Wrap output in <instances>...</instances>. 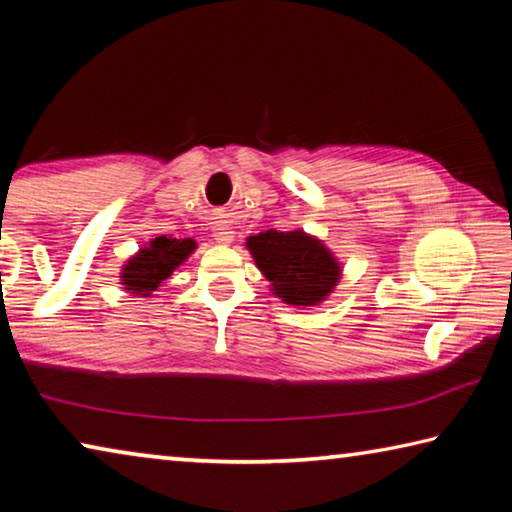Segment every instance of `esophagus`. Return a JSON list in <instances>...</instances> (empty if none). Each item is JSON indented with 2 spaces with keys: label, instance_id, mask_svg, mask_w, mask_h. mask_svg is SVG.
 I'll list each match as a JSON object with an SVG mask.
<instances>
[{
  "label": "esophagus",
  "instance_id": "obj_1",
  "mask_svg": "<svg viewBox=\"0 0 512 512\" xmlns=\"http://www.w3.org/2000/svg\"><path fill=\"white\" fill-rule=\"evenodd\" d=\"M214 239L219 241V244H230V241L235 239V230H232L228 223L214 225Z\"/></svg>",
  "mask_w": 512,
  "mask_h": 512
}]
</instances>
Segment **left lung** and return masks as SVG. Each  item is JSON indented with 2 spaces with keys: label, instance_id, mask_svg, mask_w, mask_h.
<instances>
[{
  "label": "left lung",
  "instance_id": "8db88e82",
  "mask_svg": "<svg viewBox=\"0 0 512 512\" xmlns=\"http://www.w3.org/2000/svg\"><path fill=\"white\" fill-rule=\"evenodd\" d=\"M259 271L289 305H316L339 280V264L305 232L266 230L248 239Z\"/></svg>",
  "mask_w": 512,
  "mask_h": 512
}]
</instances>
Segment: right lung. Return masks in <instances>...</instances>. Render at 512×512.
Returning <instances> with one entry per match:
<instances>
[{
  "label": "right lung",
  "instance_id": "obj_1",
  "mask_svg": "<svg viewBox=\"0 0 512 512\" xmlns=\"http://www.w3.org/2000/svg\"><path fill=\"white\" fill-rule=\"evenodd\" d=\"M196 248L194 239H169L155 237L149 248H142L131 262L124 266V287L131 293L146 296L167 280L173 268L183 264L189 253Z\"/></svg>",
  "mask_w": 512,
  "mask_h": 512
}]
</instances>
